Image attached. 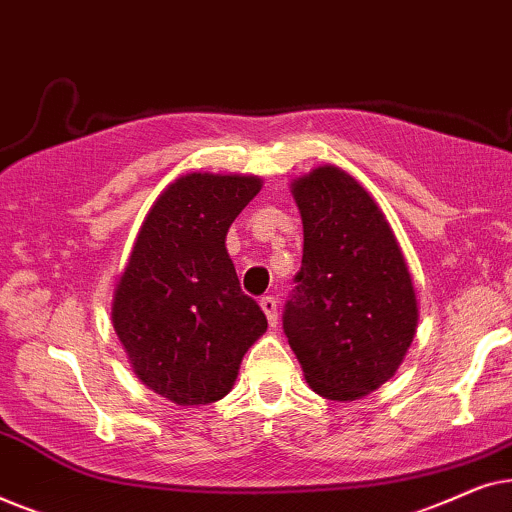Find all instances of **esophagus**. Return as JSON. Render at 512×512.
I'll use <instances>...</instances> for the list:
<instances>
[{
	"label": "esophagus",
	"mask_w": 512,
	"mask_h": 512,
	"mask_svg": "<svg viewBox=\"0 0 512 512\" xmlns=\"http://www.w3.org/2000/svg\"><path fill=\"white\" fill-rule=\"evenodd\" d=\"M261 307H263L265 317H268V324L277 326V298L275 296H263Z\"/></svg>",
	"instance_id": "34e87169"
}]
</instances>
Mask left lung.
Instances as JSON below:
<instances>
[{
    "label": "left lung",
    "instance_id": "left-lung-1",
    "mask_svg": "<svg viewBox=\"0 0 512 512\" xmlns=\"http://www.w3.org/2000/svg\"><path fill=\"white\" fill-rule=\"evenodd\" d=\"M303 216V263L282 326L305 380L331 401H356L401 366L417 300L389 223L338 167L293 184Z\"/></svg>",
    "mask_w": 512,
    "mask_h": 512
}]
</instances>
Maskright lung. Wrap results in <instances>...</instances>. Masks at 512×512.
I'll return each instance as SVG.
<instances>
[{
    "label": "right lung",
    "mask_w": 512,
    "mask_h": 512,
    "mask_svg": "<svg viewBox=\"0 0 512 512\" xmlns=\"http://www.w3.org/2000/svg\"><path fill=\"white\" fill-rule=\"evenodd\" d=\"M256 177L186 174L165 188L139 230L114 296V328L139 380L177 405L233 389L242 356L268 319L242 291L226 251Z\"/></svg>",
    "instance_id": "obj_1"
}]
</instances>
